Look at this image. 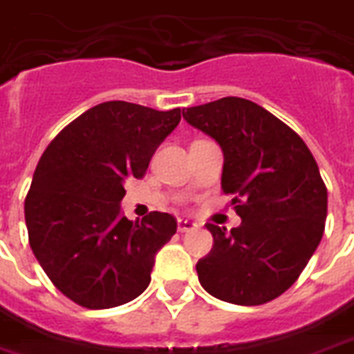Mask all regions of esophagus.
<instances>
[{
  "label": "esophagus",
  "mask_w": 354,
  "mask_h": 354,
  "mask_svg": "<svg viewBox=\"0 0 354 354\" xmlns=\"http://www.w3.org/2000/svg\"><path fill=\"white\" fill-rule=\"evenodd\" d=\"M194 228H196V224L192 223V221H187V218H179V221H177V230H179L180 234L192 232Z\"/></svg>",
  "instance_id": "34e87169"
}]
</instances>
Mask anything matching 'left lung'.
<instances>
[{
    "label": "left lung",
    "mask_w": 354,
    "mask_h": 354,
    "mask_svg": "<svg viewBox=\"0 0 354 354\" xmlns=\"http://www.w3.org/2000/svg\"><path fill=\"white\" fill-rule=\"evenodd\" d=\"M183 117L223 149V192L241 216L230 232L209 224L213 249L198 260V279L237 306L275 300L324 234L328 192L313 154L292 128L243 97L188 107Z\"/></svg>",
    "instance_id": "obj_1"
}]
</instances>
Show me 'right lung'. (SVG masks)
<instances>
[{
    "label": "right lung",
    "instance_id": "right-lung-1",
    "mask_svg": "<svg viewBox=\"0 0 354 354\" xmlns=\"http://www.w3.org/2000/svg\"><path fill=\"white\" fill-rule=\"evenodd\" d=\"M180 109L138 103L95 105L46 147L24 202L28 237L48 279L69 300L109 309L151 283L154 257L177 232L169 213L120 215L124 183L141 179Z\"/></svg>",
    "mask_w": 354,
    "mask_h": 354
}]
</instances>
